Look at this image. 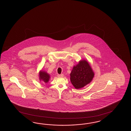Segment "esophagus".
<instances>
[{"mask_svg": "<svg viewBox=\"0 0 131 131\" xmlns=\"http://www.w3.org/2000/svg\"><path fill=\"white\" fill-rule=\"evenodd\" d=\"M58 77H63L64 76V74H58Z\"/></svg>", "mask_w": 131, "mask_h": 131, "instance_id": "34e87169", "label": "esophagus"}]
</instances>
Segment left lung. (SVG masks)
I'll return each instance as SVG.
<instances>
[{
	"instance_id": "8db88e82",
	"label": "left lung",
	"mask_w": 131,
	"mask_h": 131,
	"mask_svg": "<svg viewBox=\"0 0 131 131\" xmlns=\"http://www.w3.org/2000/svg\"><path fill=\"white\" fill-rule=\"evenodd\" d=\"M94 76V73L88 62L83 60L73 67L70 73V80L75 89H79L89 84Z\"/></svg>"
}]
</instances>
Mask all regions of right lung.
<instances>
[{
    "label": "right lung",
    "instance_id": "right-lung-1",
    "mask_svg": "<svg viewBox=\"0 0 131 131\" xmlns=\"http://www.w3.org/2000/svg\"><path fill=\"white\" fill-rule=\"evenodd\" d=\"M39 78L40 81L42 80L45 83H47L50 79V75L44 71H41L39 73Z\"/></svg>",
    "mask_w": 131,
    "mask_h": 131
}]
</instances>
